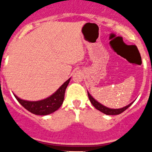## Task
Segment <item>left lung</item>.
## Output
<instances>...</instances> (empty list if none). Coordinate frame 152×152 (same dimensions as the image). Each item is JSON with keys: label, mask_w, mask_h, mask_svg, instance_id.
Here are the masks:
<instances>
[{"label": "left lung", "mask_w": 152, "mask_h": 152, "mask_svg": "<svg viewBox=\"0 0 152 152\" xmlns=\"http://www.w3.org/2000/svg\"><path fill=\"white\" fill-rule=\"evenodd\" d=\"M88 97H89V99H90L91 102V104H92L93 106H95L98 110L101 111L102 113H105V114H107V115H118V114H120V113H121L122 112H124L125 110H127V109L132 104V103L129 104L128 106H125V107H123V108L110 109V108H108V107H106V106H103V105H102V104L99 103V102L96 101V100H95V99H94V98H93L90 94H89L88 91Z\"/></svg>", "instance_id": "8db88e82"}]
</instances>
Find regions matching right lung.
Returning <instances> with one entry per match:
<instances>
[{"label": "right lung", "instance_id": "right-lung-1", "mask_svg": "<svg viewBox=\"0 0 152 152\" xmlns=\"http://www.w3.org/2000/svg\"><path fill=\"white\" fill-rule=\"evenodd\" d=\"M71 79V78H70ZM70 79L65 81L61 87L50 97L39 101H27L18 98L15 95V97L17 101L31 113L36 115H47L53 113L61 107L64 102V93Z\"/></svg>", "mask_w": 152, "mask_h": 152}]
</instances>
